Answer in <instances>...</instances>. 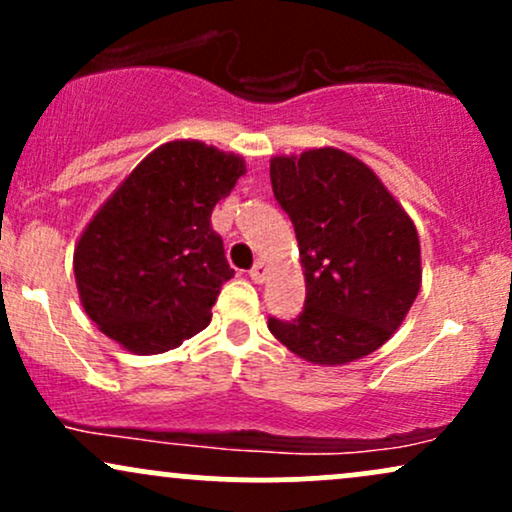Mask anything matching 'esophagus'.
I'll use <instances>...</instances> for the list:
<instances>
[{
    "mask_svg": "<svg viewBox=\"0 0 512 512\" xmlns=\"http://www.w3.org/2000/svg\"><path fill=\"white\" fill-rule=\"evenodd\" d=\"M250 279L255 281V284H262V281L267 279V264L255 262V267L250 269Z\"/></svg>",
    "mask_w": 512,
    "mask_h": 512,
    "instance_id": "1",
    "label": "esophagus"
}]
</instances>
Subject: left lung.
<instances>
[{
    "label": "left lung",
    "instance_id": "1",
    "mask_svg": "<svg viewBox=\"0 0 512 512\" xmlns=\"http://www.w3.org/2000/svg\"><path fill=\"white\" fill-rule=\"evenodd\" d=\"M276 202L296 231L305 305L269 332L317 366H344L395 334L421 289L414 221L378 175L334 146L274 156Z\"/></svg>",
    "mask_w": 512,
    "mask_h": 512
}]
</instances>
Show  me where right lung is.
Listing matches in <instances>:
<instances>
[{
    "instance_id": "add662e5",
    "label": "right lung",
    "mask_w": 512,
    "mask_h": 512,
    "mask_svg": "<svg viewBox=\"0 0 512 512\" xmlns=\"http://www.w3.org/2000/svg\"><path fill=\"white\" fill-rule=\"evenodd\" d=\"M245 161L195 139L151 151L105 199L74 248L86 315L122 349L163 354L202 332L233 276L211 228Z\"/></svg>"
}]
</instances>
